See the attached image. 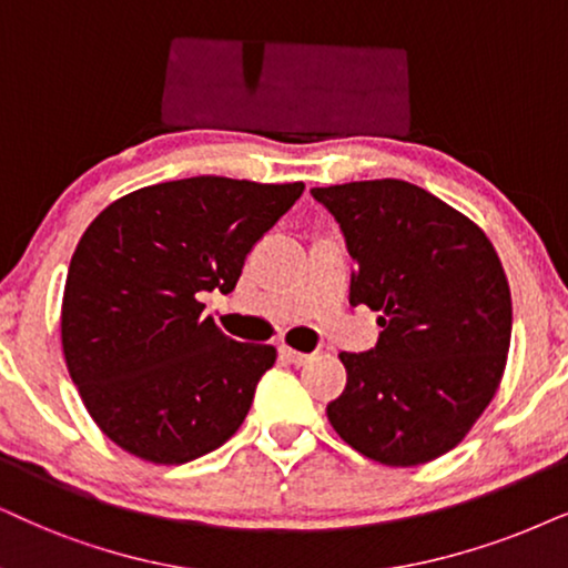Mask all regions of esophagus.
Segmentation results:
<instances>
[{
    "instance_id": "1",
    "label": "esophagus",
    "mask_w": 568,
    "mask_h": 568,
    "mask_svg": "<svg viewBox=\"0 0 568 568\" xmlns=\"http://www.w3.org/2000/svg\"><path fill=\"white\" fill-rule=\"evenodd\" d=\"M280 356L283 358H288L291 364H296V367H301V364H306L308 358V354H304V351H296V348H291V346H280Z\"/></svg>"
}]
</instances>
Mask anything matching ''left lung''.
Masks as SVG:
<instances>
[{
	"label": "left lung",
	"mask_w": 568,
	"mask_h": 568,
	"mask_svg": "<svg viewBox=\"0 0 568 568\" xmlns=\"http://www.w3.org/2000/svg\"><path fill=\"white\" fill-rule=\"evenodd\" d=\"M341 225L356 270L351 304L379 312L375 348L343 351L335 433L387 466H416L464 440L498 390L511 291L469 217L396 178L312 189Z\"/></svg>",
	"instance_id": "1"
}]
</instances>
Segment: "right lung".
<instances>
[{"instance_id": "obj_1", "label": "right lung", "mask_w": 568, "mask_h": 568, "mask_svg": "<svg viewBox=\"0 0 568 568\" xmlns=\"http://www.w3.org/2000/svg\"><path fill=\"white\" fill-rule=\"evenodd\" d=\"M304 183L199 175L139 189L85 227L62 298L68 372L99 429L152 464H185L231 440L275 348L204 317Z\"/></svg>"}]
</instances>
